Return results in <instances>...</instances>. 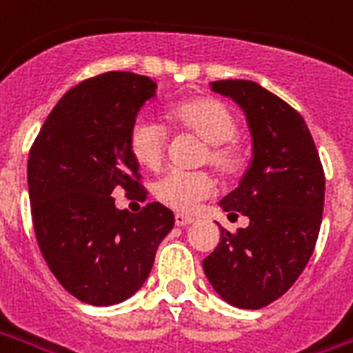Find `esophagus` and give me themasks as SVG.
I'll return each mask as SVG.
<instances>
[{"label":"esophagus","instance_id":"1","mask_svg":"<svg viewBox=\"0 0 353 353\" xmlns=\"http://www.w3.org/2000/svg\"><path fill=\"white\" fill-rule=\"evenodd\" d=\"M194 223L192 216H185V215H176V226H189V224Z\"/></svg>","mask_w":353,"mask_h":353}]
</instances>
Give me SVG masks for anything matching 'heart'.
<instances>
[{
  "label": "heart",
  "mask_w": 353,
  "mask_h": 353,
  "mask_svg": "<svg viewBox=\"0 0 353 353\" xmlns=\"http://www.w3.org/2000/svg\"><path fill=\"white\" fill-rule=\"evenodd\" d=\"M174 121L190 134L208 143L203 163H210L224 176H234L243 163L239 145L234 140L237 121L230 108L221 101L202 97L177 104ZM168 134L163 125L150 116H138L129 130V151L140 166L155 170L166 155ZM216 192V181L208 172L170 170L153 183V196L159 202L179 211L192 213L198 205Z\"/></svg>",
  "instance_id": "heart-1"
}]
</instances>
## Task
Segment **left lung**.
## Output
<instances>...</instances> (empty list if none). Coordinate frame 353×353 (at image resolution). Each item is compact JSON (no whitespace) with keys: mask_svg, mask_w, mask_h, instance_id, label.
Here are the masks:
<instances>
[{"mask_svg":"<svg viewBox=\"0 0 353 353\" xmlns=\"http://www.w3.org/2000/svg\"><path fill=\"white\" fill-rule=\"evenodd\" d=\"M211 90L245 112L252 161L236 190L221 200L228 219L249 216L203 258V271L224 301L262 309L284 296L301 275L322 224L325 176L299 112L250 80H216Z\"/></svg>","mask_w":353,"mask_h":353,"instance_id":"1","label":"left lung"}]
</instances>
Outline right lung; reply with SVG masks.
<instances>
[{"instance_id":"1","label":"right lung","mask_w":353,"mask_h":353,"mask_svg":"<svg viewBox=\"0 0 353 353\" xmlns=\"http://www.w3.org/2000/svg\"><path fill=\"white\" fill-rule=\"evenodd\" d=\"M157 83L110 70L65 93L30 150L31 219L44 262L69 294L95 307L129 299L150 275L174 213L151 202L117 210L112 192L148 194L129 130Z\"/></svg>"}]
</instances>
